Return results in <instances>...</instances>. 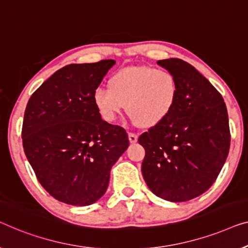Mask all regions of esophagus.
Here are the masks:
<instances>
[{
    "instance_id": "esophagus-1",
    "label": "esophagus",
    "mask_w": 248,
    "mask_h": 248,
    "mask_svg": "<svg viewBox=\"0 0 248 248\" xmlns=\"http://www.w3.org/2000/svg\"><path fill=\"white\" fill-rule=\"evenodd\" d=\"M128 138H129V141L132 142V144L137 141V139H138L137 135L134 134V132H129V134H128Z\"/></svg>"
}]
</instances>
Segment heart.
<instances>
[{"label": "heart", "instance_id": "1", "mask_svg": "<svg viewBox=\"0 0 248 248\" xmlns=\"http://www.w3.org/2000/svg\"><path fill=\"white\" fill-rule=\"evenodd\" d=\"M108 86L97 88L92 94L97 114L108 124H113L127 104L132 124L156 127L170 116L177 99L174 76L147 66L120 69L110 76Z\"/></svg>", "mask_w": 248, "mask_h": 248}]
</instances>
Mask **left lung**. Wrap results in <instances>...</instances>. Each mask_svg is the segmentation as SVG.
<instances>
[{
    "label": "left lung",
    "mask_w": 248,
    "mask_h": 248,
    "mask_svg": "<svg viewBox=\"0 0 248 248\" xmlns=\"http://www.w3.org/2000/svg\"><path fill=\"white\" fill-rule=\"evenodd\" d=\"M177 83V99L170 116L139 136L145 148L141 172L152 192L182 202L210 187L228 156L230 130L221 94L189 62L158 61Z\"/></svg>",
    "instance_id": "1"
}]
</instances>
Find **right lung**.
I'll return each instance as SVG.
<instances>
[{
    "label": "right lung",
    "mask_w": 248,
    "mask_h": 248,
    "mask_svg": "<svg viewBox=\"0 0 248 248\" xmlns=\"http://www.w3.org/2000/svg\"><path fill=\"white\" fill-rule=\"evenodd\" d=\"M114 64L106 59L65 66L28 101L21 132L24 154L44 189L64 203L99 200L111 167L129 146L124 129L104 123L92 100Z\"/></svg>",
    "instance_id": "1"
}]
</instances>
